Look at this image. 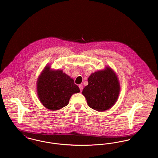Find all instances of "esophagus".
Instances as JSON below:
<instances>
[{
    "instance_id": "esophagus-1",
    "label": "esophagus",
    "mask_w": 158,
    "mask_h": 158,
    "mask_svg": "<svg viewBox=\"0 0 158 158\" xmlns=\"http://www.w3.org/2000/svg\"><path fill=\"white\" fill-rule=\"evenodd\" d=\"M79 88H80V91H82L83 89V85L82 84H80L79 85Z\"/></svg>"
}]
</instances>
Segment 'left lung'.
Here are the masks:
<instances>
[{
	"instance_id": "obj_1",
	"label": "left lung",
	"mask_w": 158,
	"mask_h": 158,
	"mask_svg": "<svg viewBox=\"0 0 158 158\" xmlns=\"http://www.w3.org/2000/svg\"><path fill=\"white\" fill-rule=\"evenodd\" d=\"M88 83L82 94L89 107L103 112L115 103L119 94L120 85L116 74L110 67L93 73L88 78Z\"/></svg>"
}]
</instances>
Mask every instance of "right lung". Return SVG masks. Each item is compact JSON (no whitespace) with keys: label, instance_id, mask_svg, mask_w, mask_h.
Wrapping results in <instances>:
<instances>
[{"label":"right lung","instance_id":"right-lung-1","mask_svg":"<svg viewBox=\"0 0 158 158\" xmlns=\"http://www.w3.org/2000/svg\"><path fill=\"white\" fill-rule=\"evenodd\" d=\"M37 91L42 105L56 110L66 106L71 96L80 90L74 80L62 71L46 67L37 80Z\"/></svg>","mask_w":158,"mask_h":158}]
</instances>
